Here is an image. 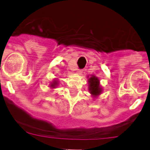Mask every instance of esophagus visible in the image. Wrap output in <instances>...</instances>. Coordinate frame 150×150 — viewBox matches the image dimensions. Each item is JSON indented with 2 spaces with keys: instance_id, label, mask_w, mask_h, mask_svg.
<instances>
[{
  "instance_id": "esophagus-1",
  "label": "esophagus",
  "mask_w": 150,
  "mask_h": 150,
  "mask_svg": "<svg viewBox=\"0 0 150 150\" xmlns=\"http://www.w3.org/2000/svg\"><path fill=\"white\" fill-rule=\"evenodd\" d=\"M82 72H83V70H81V69H78L77 70V74H78V75H81Z\"/></svg>"
}]
</instances>
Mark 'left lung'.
Returning a JSON list of instances; mask_svg holds the SVG:
<instances>
[{"label": "left lung", "instance_id": "1", "mask_svg": "<svg viewBox=\"0 0 150 150\" xmlns=\"http://www.w3.org/2000/svg\"><path fill=\"white\" fill-rule=\"evenodd\" d=\"M89 83V92L93 98H97L103 92V88L100 86V80L96 75L87 76Z\"/></svg>", "mask_w": 150, "mask_h": 150}]
</instances>
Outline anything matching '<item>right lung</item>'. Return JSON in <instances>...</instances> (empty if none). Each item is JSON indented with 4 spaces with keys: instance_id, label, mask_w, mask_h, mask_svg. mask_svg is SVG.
I'll return each instance as SVG.
<instances>
[{
    "instance_id": "1",
    "label": "right lung",
    "mask_w": 150,
    "mask_h": 150,
    "mask_svg": "<svg viewBox=\"0 0 150 150\" xmlns=\"http://www.w3.org/2000/svg\"><path fill=\"white\" fill-rule=\"evenodd\" d=\"M58 81L57 79H54L50 83V87L51 88V89H55V88L58 86Z\"/></svg>"
}]
</instances>
